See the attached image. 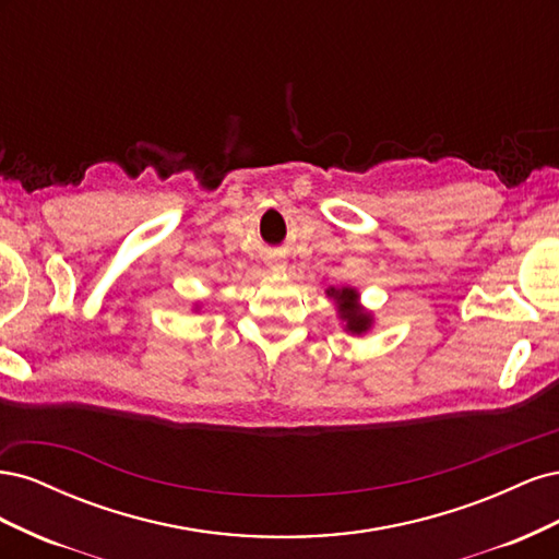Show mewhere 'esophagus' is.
I'll return each instance as SVG.
<instances>
[{"mask_svg": "<svg viewBox=\"0 0 559 559\" xmlns=\"http://www.w3.org/2000/svg\"><path fill=\"white\" fill-rule=\"evenodd\" d=\"M267 265H270V270H275V273H280V270H284V267H286V263H284V261H270Z\"/></svg>", "mask_w": 559, "mask_h": 559, "instance_id": "1", "label": "esophagus"}]
</instances>
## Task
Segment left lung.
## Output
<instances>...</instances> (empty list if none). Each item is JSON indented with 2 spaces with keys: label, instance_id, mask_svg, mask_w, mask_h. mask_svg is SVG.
<instances>
[{
  "label": "left lung",
  "instance_id": "left-lung-1",
  "mask_svg": "<svg viewBox=\"0 0 559 559\" xmlns=\"http://www.w3.org/2000/svg\"><path fill=\"white\" fill-rule=\"evenodd\" d=\"M331 296H335L337 312H341L343 319H347V329L352 333H364L370 326V317L357 308V294L352 289H343V292L331 289Z\"/></svg>",
  "mask_w": 559,
  "mask_h": 559
}]
</instances>
